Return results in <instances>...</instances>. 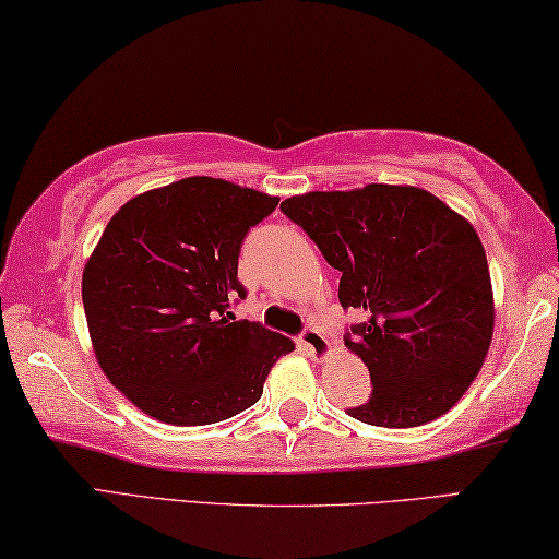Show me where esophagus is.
Wrapping results in <instances>:
<instances>
[{"label": "esophagus", "instance_id": "1", "mask_svg": "<svg viewBox=\"0 0 559 559\" xmlns=\"http://www.w3.org/2000/svg\"><path fill=\"white\" fill-rule=\"evenodd\" d=\"M299 344L307 348V354H309L311 358H324V356L329 354V341H326V336L321 334V331H319L317 326H311V324L301 329Z\"/></svg>", "mask_w": 559, "mask_h": 559}]
</instances>
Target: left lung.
I'll return each mask as SVG.
<instances>
[{"label":"left lung","instance_id":"left-lung-1","mask_svg":"<svg viewBox=\"0 0 559 559\" xmlns=\"http://www.w3.org/2000/svg\"><path fill=\"white\" fill-rule=\"evenodd\" d=\"M280 209L341 272V307L366 317L344 341L373 393L346 415L405 429L454 407L493 336L491 274L472 223L429 191L388 183L311 191Z\"/></svg>","mask_w":559,"mask_h":559}]
</instances>
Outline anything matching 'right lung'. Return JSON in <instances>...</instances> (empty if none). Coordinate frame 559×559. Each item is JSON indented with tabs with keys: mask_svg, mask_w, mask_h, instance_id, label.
I'll return each instance as SVG.
<instances>
[{
	"mask_svg": "<svg viewBox=\"0 0 559 559\" xmlns=\"http://www.w3.org/2000/svg\"><path fill=\"white\" fill-rule=\"evenodd\" d=\"M280 199L191 176L127 201L83 272L97 364L154 419L199 427L254 405L287 336L233 321L245 235Z\"/></svg>",
	"mask_w": 559,
	"mask_h": 559,
	"instance_id": "right-lung-1",
	"label": "right lung"
}]
</instances>
